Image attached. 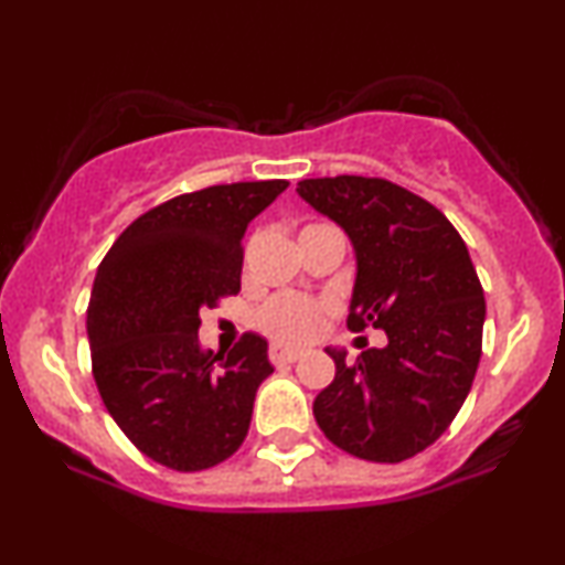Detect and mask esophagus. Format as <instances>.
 I'll return each mask as SVG.
<instances>
[{"instance_id":"1","label":"esophagus","mask_w":565,"mask_h":565,"mask_svg":"<svg viewBox=\"0 0 565 565\" xmlns=\"http://www.w3.org/2000/svg\"><path fill=\"white\" fill-rule=\"evenodd\" d=\"M270 361H274L276 366L281 364H295V361L302 359V350H295V348H284V345H270Z\"/></svg>"}]
</instances>
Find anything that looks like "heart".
Here are the masks:
<instances>
[{"mask_svg": "<svg viewBox=\"0 0 565 565\" xmlns=\"http://www.w3.org/2000/svg\"><path fill=\"white\" fill-rule=\"evenodd\" d=\"M321 323V308L305 297L281 295L265 302L257 313V327L281 342H305Z\"/></svg>", "mask_w": 565, "mask_h": 565, "instance_id": "obj_1", "label": "heart"}]
</instances>
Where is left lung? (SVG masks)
Returning <instances> with one entry per match:
<instances>
[{
  "instance_id": "left-lung-1",
  "label": "left lung",
  "mask_w": 565,
  "mask_h": 565,
  "mask_svg": "<svg viewBox=\"0 0 565 565\" xmlns=\"http://www.w3.org/2000/svg\"><path fill=\"white\" fill-rule=\"evenodd\" d=\"M297 193L332 217L355 249L348 329L387 334L313 401L323 436L369 462H404L444 436L476 380L486 300L462 236L430 201L385 178L300 180Z\"/></svg>"
}]
</instances>
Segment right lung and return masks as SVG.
Returning <instances> with one entry per match:
<instances>
[{"label":"right lung","mask_w":565,"mask_h":565,"mask_svg":"<svg viewBox=\"0 0 565 565\" xmlns=\"http://www.w3.org/2000/svg\"><path fill=\"white\" fill-rule=\"evenodd\" d=\"M287 180L210 185L153 206L116 238L87 308L93 377L121 433L153 462L199 472L244 444L268 342H199V310L242 289L244 231Z\"/></svg>","instance_id":"obj_1"}]
</instances>
